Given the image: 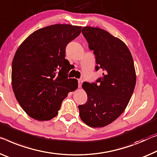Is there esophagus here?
Listing matches in <instances>:
<instances>
[{
  "label": "esophagus",
  "instance_id": "1",
  "mask_svg": "<svg viewBox=\"0 0 157 157\" xmlns=\"http://www.w3.org/2000/svg\"><path fill=\"white\" fill-rule=\"evenodd\" d=\"M83 80L82 78L78 79V88H80V87L81 86V84H82V83H83Z\"/></svg>",
  "mask_w": 157,
  "mask_h": 157
}]
</instances>
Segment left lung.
<instances>
[{"label":"left lung","mask_w":157,"mask_h":157,"mask_svg":"<svg viewBox=\"0 0 157 157\" xmlns=\"http://www.w3.org/2000/svg\"><path fill=\"white\" fill-rule=\"evenodd\" d=\"M82 33L95 55L96 71L102 69L98 83L83 82L88 100L79 105L81 119L88 126L102 128L126 109L136 83L131 52L124 41L98 27L84 26Z\"/></svg>","instance_id":"8db88e82"}]
</instances>
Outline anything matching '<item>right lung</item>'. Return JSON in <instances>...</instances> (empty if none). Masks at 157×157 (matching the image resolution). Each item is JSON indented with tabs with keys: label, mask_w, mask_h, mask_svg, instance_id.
<instances>
[{
	"label": "right lung",
	"mask_w": 157,
	"mask_h": 157,
	"mask_svg": "<svg viewBox=\"0 0 157 157\" xmlns=\"http://www.w3.org/2000/svg\"><path fill=\"white\" fill-rule=\"evenodd\" d=\"M82 26L56 24L35 31L21 43L12 64V86L17 100L30 117L43 121L56 117L78 81L67 78L71 64L67 45Z\"/></svg>",
	"instance_id": "obj_1"
}]
</instances>
